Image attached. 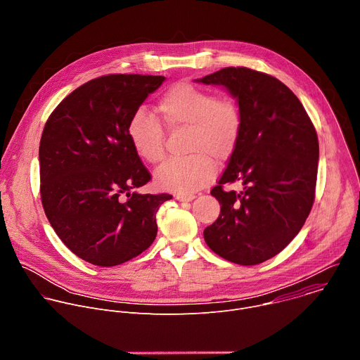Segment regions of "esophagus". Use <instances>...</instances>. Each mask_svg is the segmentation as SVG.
I'll use <instances>...</instances> for the list:
<instances>
[{"mask_svg": "<svg viewBox=\"0 0 360 360\" xmlns=\"http://www.w3.org/2000/svg\"><path fill=\"white\" fill-rule=\"evenodd\" d=\"M193 198H195V195H181V193L175 195V199L179 202H191Z\"/></svg>", "mask_w": 360, "mask_h": 360, "instance_id": "1", "label": "esophagus"}]
</instances>
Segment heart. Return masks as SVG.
<instances>
[{"label":"heart","instance_id":"heart-1","mask_svg":"<svg viewBox=\"0 0 360 360\" xmlns=\"http://www.w3.org/2000/svg\"><path fill=\"white\" fill-rule=\"evenodd\" d=\"M158 111L171 128H186L185 152L172 158L155 172L160 189L191 195L207 185L215 174L217 161L228 160L240 138L242 114L232 99L218 98L191 84H176L158 101ZM129 142L136 155L148 164H158L165 155L164 129L158 120L138 110L127 127Z\"/></svg>","mask_w":360,"mask_h":360}]
</instances>
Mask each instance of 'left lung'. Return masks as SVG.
<instances>
[{
    "label": "left lung",
    "mask_w": 360,
    "mask_h": 360,
    "mask_svg": "<svg viewBox=\"0 0 360 360\" xmlns=\"http://www.w3.org/2000/svg\"><path fill=\"white\" fill-rule=\"evenodd\" d=\"M195 81L224 86L242 114L239 142L211 191L221 214L205 228V242L229 262L262 264L299 233L312 210L316 131L297 96L275 77L229 67ZM226 181L244 188L226 193L221 189Z\"/></svg>",
    "instance_id": "left-lung-1"
}]
</instances>
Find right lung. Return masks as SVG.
I'll return each mask as SVG.
<instances>
[{"label": "right lung", "instance_id": "right-lung-1", "mask_svg": "<svg viewBox=\"0 0 360 360\" xmlns=\"http://www.w3.org/2000/svg\"><path fill=\"white\" fill-rule=\"evenodd\" d=\"M165 77L114 74L72 91L49 115L39 142L41 199L64 245L96 266L121 265L155 240L168 193H139L150 175L127 127Z\"/></svg>", "mask_w": 360, "mask_h": 360}]
</instances>
